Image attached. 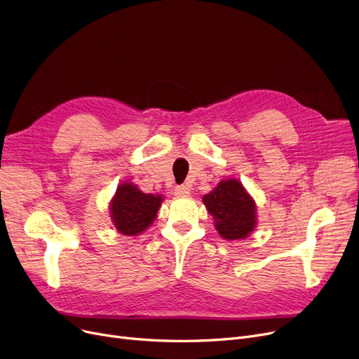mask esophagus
I'll return each mask as SVG.
<instances>
[{"label":"esophagus","mask_w":359,"mask_h":359,"mask_svg":"<svg viewBox=\"0 0 359 359\" xmlns=\"http://www.w3.org/2000/svg\"><path fill=\"white\" fill-rule=\"evenodd\" d=\"M175 195L177 198H183V196H189L191 195V189L187 186L182 184V186H176L175 187Z\"/></svg>","instance_id":"1"}]
</instances>
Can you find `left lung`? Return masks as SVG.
<instances>
[{
  "mask_svg": "<svg viewBox=\"0 0 359 359\" xmlns=\"http://www.w3.org/2000/svg\"><path fill=\"white\" fill-rule=\"evenodd\" d=\"M202 202L214 218L221 238L243 240L256 230V202L240 180L222 179L210 194L203 195Z\"/></svg>",
  "mask_w": 359,
  "mask_h": 359,
  "instance_id": "obj_1",
  "label": "left lung"
}]
</instances>
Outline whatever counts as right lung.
Wrapping results in <instances>:
<instances>
[{
	"label": "right lung",
	"mask_w": 359,
	"mask_h": 359,
	"mask_svg": "<svg viewBox=\"0 0 359 359\" xmlns=\"http://www.w3.org/2000/svg\"><path fill=\"white\" fill-rule=\"evenodd\" d=\"M163 201V195L144 194L130 180L121 183L109 202L110 218L116 231L129 237L144 233L156 221Z\"/></svg>",
	"instance_id": "obj_1"
}]
</instances>
